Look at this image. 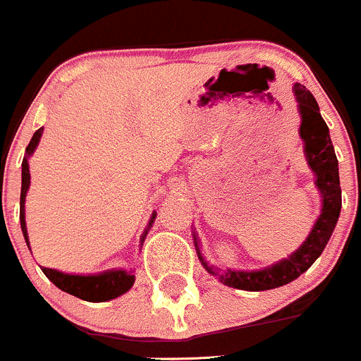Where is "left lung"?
<instances>
[{"label": "left lung", "instance_id": "1", "mask_svg": "<svg viewBox=\"0 0 361 361\" xmlns=\"http://www.w3.org/2000/svg\"><path fill=\"white\" fill-rule=\"evenodd\" d=\"M293 92L298 100L300 114H302L300 135L305 141V155L310 169L316 173V185L323 194V209L302 247L293 252L288 259L261 269V271H233V269H220L209 264L202 259L201 250H199V240L194 234L195 250H197L206 271L213 277H219L220 282L229 288L245 289V291H266V289L281 288V286L298 279L324 250L331 233H334L338 215H341L342 195L341 181H338V162L335 157L334 145H331L330 132L321 118L319 106L312 93L298 82L295 84Z\"/></svg>", "mask_w": 361, "mask_h": 361}]
</instances>
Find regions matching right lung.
<instances>
[{
    "instance_id": "1",
    "label": "right lung",
    "mask_w": 361,
    "mask_h": 361,
    "mask_svg": "<svg viewBox=\"0 0 361 361\" xmlns=\"http://www.w3.org/2000/svg\"><path fill=\"white\" fill-rule=\"evenodd\" d=\"M42 130H44V128H38V130L33 134V137H31L30 145H27L26 148V157H24L23 160V187H20V212L19 213H20V229H23L24 240H26L27 247H30V241H27L26 222H24V199H26L27 187H30L27 157H30L31 153L35 152V148H37L38 141H40L42 137ZM153 219H155V215H153L152 220H149V226L153 224ZM148 229H146L145 234H142L141 241H145ZM42 271H44V274L47 275L49 281H51L54 286H58L61 291L77 296V298L80 300H86V302H107V300L116 298V296L127 293L135 281L132 271H125V269H114V271H106V274H100V275H87V277H84V275H66L51 268H42Z\"/></svg>"
}]
</instances>
